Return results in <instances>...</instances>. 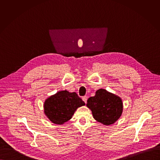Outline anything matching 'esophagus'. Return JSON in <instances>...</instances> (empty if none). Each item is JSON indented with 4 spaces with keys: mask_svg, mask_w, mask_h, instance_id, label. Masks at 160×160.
Masks as SVG:
<instances>
[{
    "mask_svg": "<svg viewBox=\"0 0 160 160\" xmlns=\"http://www.w3.org/2000/svg\"><path fill=\"white\" fill-rule=\"evenodd\" d=\"M82 100L85 103H87V97H86V96L82 97Z\"/></svg>",
    "mask_w": 160,
    "mask_h": 160,
    "instance_id": "34e87169",
    "label": "esophagus"
}]
</instances>
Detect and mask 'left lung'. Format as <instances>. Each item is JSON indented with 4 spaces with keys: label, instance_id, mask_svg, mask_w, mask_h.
<instances>
[{
    "label": "left lung",
    "instance_id": "1",
    "mask_svg": "<svg viewBox=\"0 0 160 160\" xmlns=\"http://www.w3.org/2000/svg\"><path fill=\"white\" fill-rule=\"evenodd\" d=\"M86 106L91 110L93 118L106 126L114 124L123 111L121 98L104 89L97 90L95 96L89 98Z\"/></svg>",
    "mask_w": 160,
    "mask_h": 160
}]
</instances>
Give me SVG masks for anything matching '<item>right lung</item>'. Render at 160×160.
Masks as SVG:
<instances>
[{"label":"right lung","mask_w":160,"mask_h":160,"mask_svg":"<svg viewBox=\"0 0 160 160\" xmlns=\"http://www.w3.org/2000/svg\"><path fill=\"white\" fill-rule=\"evenodd\" d=\"M85 103L76 92L65 90L47 97L44 103V112L53 124L62 125L70 120L76 110Z\"/></svg>","instance_id":"obj_1"}]
</instances>
